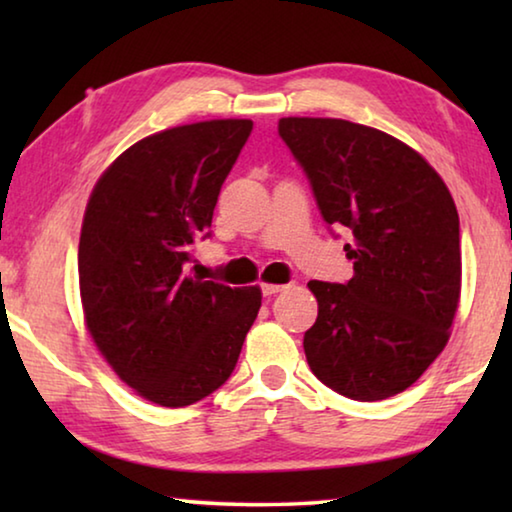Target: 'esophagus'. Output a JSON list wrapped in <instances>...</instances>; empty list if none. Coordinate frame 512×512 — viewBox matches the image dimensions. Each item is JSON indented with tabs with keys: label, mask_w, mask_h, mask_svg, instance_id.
I'll return each instance as SVG.
<instances>
[{
	"label": "esophagus",
	"mask_w": 512,
	"mask_h": 512,
	"mask_svg": "<svg viewBox=\"0 0 512 512\" xmlns=\"http://www.w3.org/2000/svg\"><path fill=\"white\" fill-rule=\"evenodd\" d=\"M287 287H284V284H262V293L264 296H275V293H280V291H284Z\"/></svg>",
	"instance_id": "esophagus-1"
}]
</instances>
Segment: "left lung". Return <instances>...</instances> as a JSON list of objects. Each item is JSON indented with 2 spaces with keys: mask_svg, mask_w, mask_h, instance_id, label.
<instances>
[{
  "mask_svg": "<svg viewBox=\"0 0 512 512\" xmlns=\"http://www.w3.org/2000/svg\"><path fill=\"white\" fill-rule=\"evenodd\" d=\"M277 133L323 219L352 235V280L307 284L318 300L302 343L309 368L350 400L402 393L443 352L461 298L454 198L418 151L377 128L284 117Z\"/></svg>",
  "mask_w": 512,
  "mask_h": 512,
  "instance_id": "obj_1",
  "label": "left lung"
}]
</instances>
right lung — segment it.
I'll use <instances>...</instances> for the list:
<instances>
[{
    "instance_id": "1",
    "label": "right lung",
    "mask_w": 512,
    "mask_h": 512,
    "mask_svg": "<svg viewBox=\"0 0 512 512\" xmlns=\"http://www.w3.org/2000/svg\"><path fill=\"white\" fill-rule=\"evenodd\" d=\"M250 131V119H212L144 137L103 171L85 207V325L119 379L169 409L228 381L262 307L259 287L187 275Z\"/></svg>"
}]
</instances>
